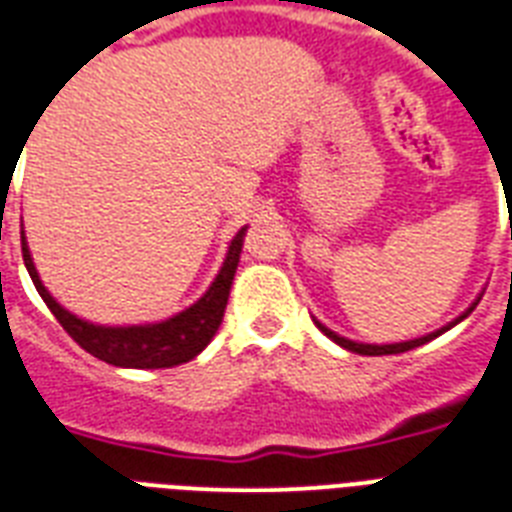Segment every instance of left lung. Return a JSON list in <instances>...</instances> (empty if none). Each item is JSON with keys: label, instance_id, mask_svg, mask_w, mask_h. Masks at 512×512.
Here are the masks:
<instances>
[{"label": "left lung", "instance_id": "1", "mask_svg": "<svg viewBox=\"0 0 512 512\" xmlns=\"http://www.w3.org/2000/svg\"><path fill=\"white\" fill-rule=\"evenodd\" d=\"M475 304H478V301H475ZM475 304H473V307H470V310L465 312V315H459V318L454 320V323H449V326H443L441 331H435V334H427V336H419V339H411V342H400V344H360V342H352V339H344V336L334 334V331L323 326L320 320H315V326H318L320 331H323V334L328 336V339H334V342L339 344V347H344V350H350V352H358V355H398V352H406V350H414V347H422V344H427V342H430V339H435V336H441L443 331H449L451 326H457L459 320H465L467 315H470V312L475 310Z\"/></svg>", "mask_w": 512, "mask_h": 512}]
</instances>
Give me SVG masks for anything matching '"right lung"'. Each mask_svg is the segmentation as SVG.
<instances>
[{
	"mask_svg": "<svg viewBox=\"0 0 512 512\" xmlns=\"http://www.w3.org/2000/svg\"><path fill=\"white\" fill-rule=\"evenodd\" d=\"M245 227L235 235V240L229 243L227 259L224 267L219 269V275L211 283V288L202 293V299H197L192 307H186L184 312H178L173 318L162 320V323H149V326H95L87 320L71 315L69 310H63L61 304L50 296L42 280L37 275V267L31 261V251L26 245V237L21 232L23 243V264L29 269L31 280L37 285L39 296L47 304V310L53 312L55 320L61 323L63 331L74 339V342L87 350L93 358L112 363L120 368H173L181 366L186 360L197 358L208 342H211L216 331H219L221 320H224V310H227L229 288L235 280L237 261H240V251H243Z\"/></svg>",
	"mask_w": 512,
	"mask_h": 512,
	"instance_id": "add662e5",
	"label": "right lung"
}]
</instances>
